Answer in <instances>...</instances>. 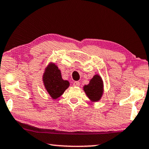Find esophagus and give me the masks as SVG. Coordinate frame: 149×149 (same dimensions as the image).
<instances>
[{"label":"esophagus","mask_w":149,"mask_h":149,"mask_svg":"<svg viewBox=\"0 0 149 149\" xmlns=\"http://www.w3.org/2000/svg\"><path fill=\"white\" fill-rule=\"evenodd\" d=\"M73 85H74V86H77V87H78V86H80V83H79V81H74V84H73Z\"/></svg>","instance_id":"esophagus-1"}]
</instances>
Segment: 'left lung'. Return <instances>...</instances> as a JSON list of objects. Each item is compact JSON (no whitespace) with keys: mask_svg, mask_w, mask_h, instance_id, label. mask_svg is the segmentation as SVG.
Listing matches in <instances>:
<instances>
[{"mask_svg":"<svg viewBox=\"0 0 149 149\" xmlns=\"http://www.w3.org/2000/svg\"><path fill=\"white\" fill-rule=\"evenodd\" d=\"M84 91L92 102L100 100L104 94V81L99 74L94 75L89 84L84 86Z\"/></svg>","mask_w":149,"mask_h":149,"instance_id":"1","label":"left lung"}]
</instances>
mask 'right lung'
<instances>
[{
	"label": "right lung",
	"mask_w": 149,
	"mask_h": 149,
	"mask_svg": "<svg viewBox=\"0 0 149 149\" xmlns=\"http://www.w3.org/2000/svg\"><path fill=\"white\" fill-rule=\"evenodd\" d=\"M43 82L45 90L53 100L60 97L70 86V82L62 79L60 70L53 62H50L45 69Z\"/></svg>",
	"instance_id": "1"
}]
</instances>
